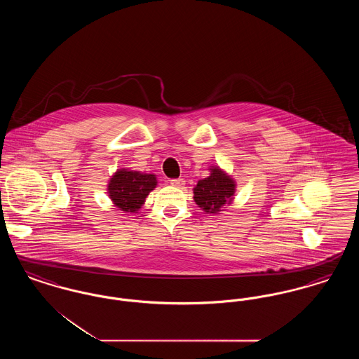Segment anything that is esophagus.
I'll list each match as a JSON object with an SVG mask.
<instances>
[{
  "label": "esophagus",
  "mask_w": 359,
  "mask_h": 359,
  "mask_svg": "<svg viewBox=\"0 0 359 359\" xmlns=\"http://www.w3.org/2000/svg\"><path fill=\"white\" fill-rule=\"evenodd\" d=\"M171 184L173 187H183L186 184L184 179H172Z\"/></svg>",
  "instance_id": "1"
}]
</instances>
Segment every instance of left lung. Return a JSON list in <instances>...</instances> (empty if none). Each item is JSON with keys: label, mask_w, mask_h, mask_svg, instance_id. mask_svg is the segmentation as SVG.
<instances>
[{"label": "left lung", "mask_w": 359, "mask_h": 359, "mask_svg": "<svg viewBox=\"0 0 359 359\" xmlns=\"http://www.w3.org/2000/svg\"><path fill=\"white\" fill-rule=\"evenodd\" d=\"M236 192L234 180L218 167L211 168L208 177L199 180L194 188V201L205 212L217 214L223 205L233 201Z\"/></svg>", "instance_id": "obj_1"}]
</instances>
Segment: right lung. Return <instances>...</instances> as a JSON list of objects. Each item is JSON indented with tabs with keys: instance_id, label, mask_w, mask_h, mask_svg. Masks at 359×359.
I'll list each match as a JSON object with an SVG mask.
<instances>
[{
	"instance_id": "1",
	"label": "right lung",
	"mask_w": 359,
	"mask_h": 359,
	"mask_svg": "<svg viewBox=\"0 0 359 359\" xmlns=\"http://www.w3.org/2000/svg\"><path fill=\"white\" fill-rule=\"evenodd\" d=\"M157 184L156 176L129 170H118L109 182V196L125 212H136Z\"/></svg>"
}]
</instances>
